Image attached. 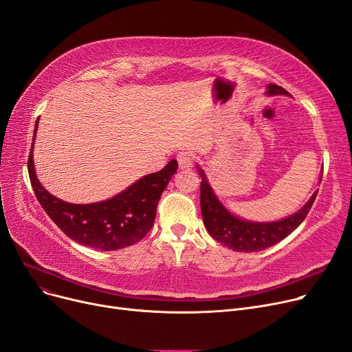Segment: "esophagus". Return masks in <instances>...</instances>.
<instances>
[{"mask_svg": "<svg viewBox=\"0 0 352 352\" xmlns=\"http://www.w3.org/2000/svg\"><path fill=\"white\" fill-rule=\"evenodd\" d=\"M177 161H178L179 170H190V168L192 166L194 157H192L191 152H188V151H186V152H179V154L177 155Z\"/></svg>", "mask_w": 352, "mask_h": 352, "instance_id": "obj_1", "label": "esophagus"}]
</instances>
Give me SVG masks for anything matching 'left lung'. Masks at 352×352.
Listing matches in <instances>:
<instances>
[{
    "label": "left lung",
    "instance_id": "8db88e82",
    "mask_svg": "<svg viewBox=\"0 0 352 352\" xmlns=\"http://www.w3.org/2000/svg\"><path fill=\"white\" fill-rule=\"evenodd\" d=\"M266 94L269 96L289 95L283 87L273 83L267 86ZM198 171H200L201 175V214L207 232L214 240H217L228 249H233L234 252H261L287 237L307 219L318 194V191H315L314 195L309 198V201L298 212L283 220L272 223L246 221L233 216L230 211L224 208V206L219 201V198L210 187L201 168H198ZM320 179H322V177H320Z\"/></svg>",
    "mask_w": 352,
    "mask_h": 352
}]
</instances>
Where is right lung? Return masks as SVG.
<instances>
[{
    "instance_id": "obj_1",
    "label": "right lung",
    "mask_w": 352,
    "mask_h": 352,
    "mask_svg": "<svg viewBox=\"0 0 352 352\" xmlns=\"http://www.w3.org/2000/svg\"><path fill=\"white\" fill-rule=\"evenodd\" d=\"M37 125L38 120L34 138ZM33 145L27 166L38 203L67 237L103 252L132 246L146 236L154 226L161 194L178 168V162L173 160L161 171L141 178L109 200L94 204H70L45 191L38 182L33 164Z\"/></svg>"
}]
</instances>
